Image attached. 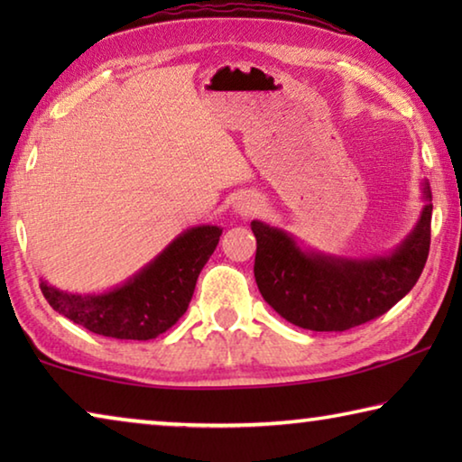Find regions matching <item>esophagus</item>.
Here are the masks:
<instances>
[{"label":"esophagus","instance_id":"34e87169","mask_svg":"<svg viewBox=\"0 0 462 462\" xmlns=\"http://www.w3.org/2000/svg\"><path fill=\"white\" fill-rule=\"evenodd\" d=\"M261 209H263V201L253 193H242V195H238L236 201H234V212L240 216L259 214Z\"/></svg>","mask_w":462,"mask_h":462}]
</instances>
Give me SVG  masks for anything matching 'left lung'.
Returning <instances> with one entry per match:
<instances>
[{"label":"left lung","mask_w":462,"mask_h":462,"mask_svg":"<svg viewBox=\"0 0 462 462\" xmlns=\"http://www.w3.org/2000/svg\"><path fill=\"white\" fill-rule=\"evenodd\" d=\"M432 191L421 179L420 217L383 254L344 256L310 248L291 232L250 222L256 238L254 279L281 318L314 332H344L383 316L416 285L428 259Z\"/></svg>","instance_id":"8db88e82"}]
</instances>
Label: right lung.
I'll return each instance as SVG.
<instances>
[{"label": "right lung", "mask_w": 462, "mask_h": 462, "mask_svg": "<svg viewBox=\"0 0 462 462\" xmlns=\"http://www.w3.org/2000/svg\"><path fill=\"white\" fill-rule=\"evenodd\" d=\"M222 228L199 224L183 230L124 283L101 293L65 291L41 279V291L54 311L118 340H151L179 322L195 283L220 242Z\"/></svg>", "instance_id": "right-lung-1"}]
</instances>
